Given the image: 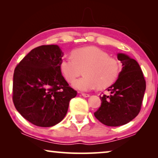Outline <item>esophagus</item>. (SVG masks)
I'll return each instance as SVG.
<instances>
[{
    "mask_svg": "<svg viewBox=\"0 0 158 158\" xmlns=\"http://www.w3.org/2000/svg\"><path fill=\"white\" fill-rule=\"evenodd\" d=\"M82 96H83V97H85V98H87V97L90 96V95L88 94H82Z\"/></svg>",
    "mask_w": 158,
    "mask_h": 158,
    "instance_id": "esophagus-1",
    "label": "esophagus"
}]
</instances>
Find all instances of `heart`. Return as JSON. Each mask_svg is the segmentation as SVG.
Wrapping results in <instances>:
<instances>
[{"label":"heart","mask_w":158,"mask_h":158,"mask_svg":"<svg viewBox=\"0 0 158 158\" xmlns=\"http://www.w3.org/2000/svg\"><path fill=\"white\" fill-rule=\"evenodd\" d=\"M73 57H67L60 62V70L64 78L73 83L85 70V77L75 81L73 86L83 91L105 89L118 79L121 64L115 58L96 47L80 48L73 53Z\"/></svg>","instance_id":"heart-1"}]
</instances>
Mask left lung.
<instances>
[{
    "label": "left lung",
    "instance_id": "left-lung-1",
    "mask_svg": "<svg viewBox=\"0 0 158 158\" xmlns=\"http://www.w3.org/2000/svg\"><path fill=\"white\" fill-rule=\"evenodd\" d=\"M122 70L118 79L108 88L111 95L100 96L101 106L94 113L99 122L109 127L126 124L141 110L146 81L139 64L124 54H118Z\"/></svg>",
    "mask_w": 158,
    "mask_h": 158
}]
</instances>
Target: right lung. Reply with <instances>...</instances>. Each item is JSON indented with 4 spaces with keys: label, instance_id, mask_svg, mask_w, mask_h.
<instances>
[{
    "label": "right lung",
    "instance_id": "add662e5",
    "mask_svg": "<svg viewBox=\"0 0 158 158\" xmlns=\"http://www.w3.org/2000/svg\"><path fill=\"white\" fill-rule=\"evenodd\" d=\"M62 52L57 45L32 49L14 70L13 102L23 118L38 127H49L63 119L77 91L62 75Z\"/></svg>",
    "mask_w": 158,
    "mask_h": 158
}]
</instances>
